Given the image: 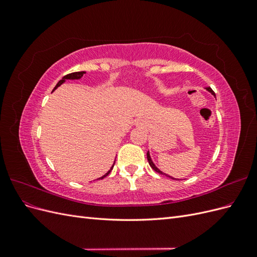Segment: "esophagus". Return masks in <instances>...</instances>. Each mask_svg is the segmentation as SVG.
I'll return each instance as SVG.
<instances>
[{"label":"esophagus","mask_w":257,"mask_h":257,"mask_svg":"<svg viewBox=\"0 0 257 257\" xmlns=\"http://www.w3.org/2000/svg\"><path fill=\"white\" fill-rule=\"evenodd\" d=\"M135 124H136V125H138V126H141V125H142V126H144V125H145L144 121H142V120H137Z\"/></svg>","instance_id":"esophagus-1"}]
</instances>
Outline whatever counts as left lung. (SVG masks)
I'll return each mask as SVG.
<instances>
[{
    "label": "left lung",
    "mask_w": 257,
    "mask_h": 257,
    "mask_svg": "<svg viewBox=\"0 0 257 257\" xmlns=\"http://www.w3.org/2000/svg\"><path fill=\"white\" fill-rule=\"evenodd\" d=\"M210 93H211V94H213L214 96H215V94H214V92L212 91V89L211 88H210V87H208V88H206ZM147 159H148V162H149V164H150V166L155 170V172H157V173H159V174H161V175H165V176H167V177H169V178H172V179H175V178H173V177H170V176H168V175H166V174H164V173H163V172H161V170L157 167V166H155L154 165V163L152 162V160H151V158H150V154H149V151H148L147 152ZM175 180H179V179H175Z\"/></svg>",
    "instance_id": "obj_1"
}]
</instances>
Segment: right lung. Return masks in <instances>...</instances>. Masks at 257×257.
Listing matches in <instances>:
<instances>
[{
  "label": "right lung",
  "instance_id": "add662e5",
  "mask_svg": "<svg viewBox=\"0 0 257 257\" xmlns=\"http://www.w3.org/2000/svg\"><path fill=\"white\" fill-rule=\"evenodd\" d=\"M83 74H85L84 72H75V73H72V74H68V75H66V76H64L63 77V78H62L58 83H57V85H56V87H54V89H53V91L54 90H56L58 87H60V85L62 84V83H63L66 79H80L81 78V77L83 76ZM113 165H114V163H113ZM113 165L111 166V168L109 169V170H108V172L104 175V176H102V177H100V178H98V179H104L105 177H107L108 175H109V173L111 172V170H112V168H113Z\"/></svg>",
  "mask_w": 257,
  "mask_h": 257
}]
</instances>
